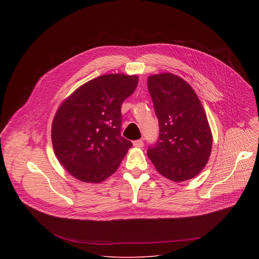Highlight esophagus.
<instances>
[{
    "label": "esophagus",
    "instance_id": "1",
    "mask_svg": "<svg viewBox=\"0 0 259 259\" xmlns=\"http://www.w3.org/2000/svg\"><path fill=\"white\" fill-rule=\"evenodd\" d=\"M133 145L135 147H142L143 146V141L141 139H138V140H135L133 141Z\"/></svg>",
    "mask_w": 259,
    "mask_h": 259
}]
</instances>
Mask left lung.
Instances as JSON below:
<instances>
[{"instance_id":"left-lung-1","label":"left lung","mask_w":259,"mask_h":259,"mask_svg":"<svg viewBox=\"0 0 259 259\" xmlns=\"http://www.w3.org/2000/svg\"><path fill=\"white\" fill-rule=\"evenodd\" d=\"M147 88L159 120V138L147 156L164 177L181 182L206 166L212 133L205 109L192 86L170 72L147 78Z\"/></svg>"}]
</instances>
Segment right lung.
<instances>
[{
  "mask_svg": "<svg viewBox=\"0 0 259 259\" xmlns=\"http://www.w3.org/2000/svg\"><path fill=\"white\" fill-rule=\"evenodd\" d=\"M138 77L109 73L73 91L52 122L55 156L75 178L99 183L114 174L132 142L121 135V105L136 89Z\"/></svg>",
  "mask_w": 259,
  "mask_h": 259,
  "instance_id": "1",
  "label": "right lung"
}]
</instances>
